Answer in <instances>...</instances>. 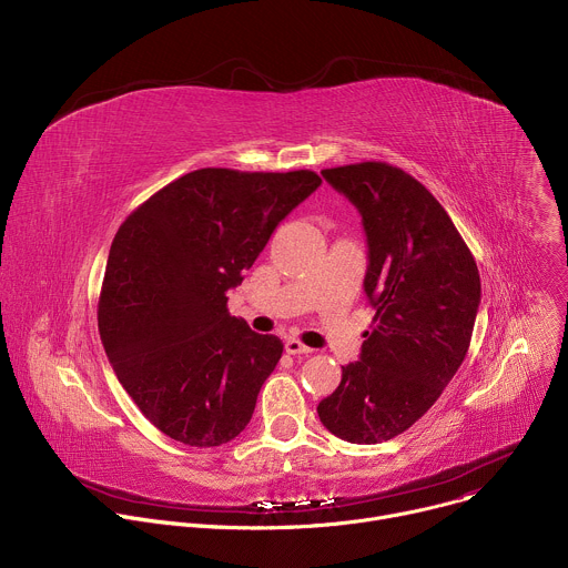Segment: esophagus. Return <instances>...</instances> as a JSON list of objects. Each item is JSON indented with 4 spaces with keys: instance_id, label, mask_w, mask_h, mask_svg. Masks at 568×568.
<instances>
[{
    "instance_id": "34e87169",
    "label": "esophagus",
    "mask_w": 568,
    "mask_h": 568,
    "mask_svg": "<svg viewBox=\"0 0 568 568\" xmlns=\"http://www.w3.org/2000/svg\"><path fill=\"white\" fill-rule=\"evenodd\" d=\"M285 351H287L290 355H310V353H312V348L305 346V344H301L298 339H287V342H285Z\"/></svg>"
}]
</instances>
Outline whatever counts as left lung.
Segmentation results:
<instances>
[{
  "label": "left lung",
  "mask_w": 568,
  "mask_h": 568,
  "mask_svg": "<svg viewBox=\"0 0 568 568\" xmlns=\"http://www.w3.org/2000/svg\"><path fill=\"white\" fill-rule=\"evenodd\" d=\"M359 211L368 242L364 292L375 310L357 362L316 414L357 445L420 420L463 364L480 303L476 261L440 202L384 161L321 171Z\"/></svg>",
  "instance_id": "obj_1"
}]
</instances>
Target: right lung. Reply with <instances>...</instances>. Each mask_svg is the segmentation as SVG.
<instances>
[{
    "instance_id": "right-lung-1",
    "label": "right lung",
    "mask_w": 568,
    "mask_h": 568,
    "mask_svg": "<svg viewBox=\"0 0 568 568\" xmlns=\"http://www.w3.org/2000/svg\"><path fill=\"white\" fill-rule=\"evenodd\" d=\"M321 184L312 171H193L119 226L99 298L105 355L141 414L191 447L252 420L283 342L226 310L278 222Z\"/></svg>"
}]
</instances>
